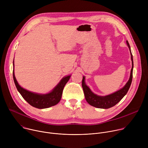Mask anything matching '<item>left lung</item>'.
Listing matches in <instances>:
<instances>
[{
	"instance_id": "8db88e82",
	"label": "left lung",
	"mask_w": 148,
	"mask_h": 148,
	"mask_svg": "<svg viewBox=\"0 0 148 148\" xmlns=\"http://www.w3.org/2000/svg\"><path fill=\"white\" fill-rule=\"evenodd\" d=\"M126 44H127L130 53L131 57L132 60V69L131 71L130 77L128 81L126 82L125 86L120 89L119 90L106 96H99L94 94L90 88L86 85L85 83V77H83L82 81V87L83 88L84 95L87 102L92 105V106L98 108H103V109H108L111 108L118 103L123 97L128 92L130 86L131 85V82L132 80V75H133V67H134V62H133V56L131 53V47L128 40L126 41Z\"/></svg>"
}]
</instances>
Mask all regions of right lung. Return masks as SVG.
Returning a JSON list of instances; mask_svg holds the SVG:
<instances>
[{"mask_svg":"<svg viewBox=\"0 0 148 148\" xmlns=\"http://www.w3.org/2000/svg\"><path fill=\"white\" fill-rule=\"evenodd\" d=\"M13 76L15 86L21 95L32 107L38 109L47 108L57 104L61 99L63 89L71 77V75H68L62 78L50 92L46 94H40L29 91L20 87L15 78L14 69L13 70Z\"/></svg>","mask_w":148,"mask_h":148,"instance_id":"right-lung-1","label":"right lung"}]
</instances>
